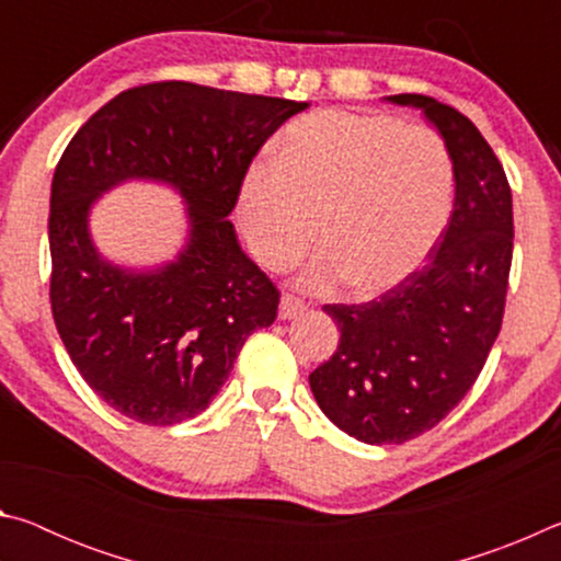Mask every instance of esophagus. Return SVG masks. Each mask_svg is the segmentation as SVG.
I'll return each instance as SVG.
<instances>
[{"label":"esophagus","instance_id":"esophagus-1","mask_svg":"<svg viewBox=\"0 0 561 561\" xmlns=\"http://www.w3.org/2000/svg\"><path fill=\"white\" fill-rule=\"evenodd\" d=\"M304 311H307V304L294 297V294H284L279 301V319H297Z\"/></svg>","mask_w":561,"mask_h":561}]
</instances>
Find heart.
Masks as SVG:
<instances>
[{
    "label": "heart",
    "instance_id": "1",
    "mask_svg": "<svg viewBox=\"0 0 561 561\" xmlns=\"http://www.w3.org/2000/svg\"><path fill=\"white\" fill-rule=\"evenodd\" d=\"M277 150L247 170L237 217L270 270L291 267L314 237L321 254L301 274L304 287H393L448 225L453 163L428 128L329 108L294 121Z\"/></svg>",
    "mask_w": 561,
    "mask_h": 561
}]
</instances>
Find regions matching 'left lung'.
Instances as JSON below:
<instances>
[{
  "label": "left lung",
  "mask_w": 561,
  "mask_h": 561,
  "mask_svg": "<svg viewBox=\"0 0 561 561\" xmlns=\"http://www.w3.org/2000/svg\"><path fill=\"white\" fill-rule=\"evenodd\" d=\"M425 113L448 148L453 215L428 264L366 304H327L339 348L309 376L331 423L368 445L431 431L470 391L502 327L512 264L505 170L470 118L421 93L388 96Z\"/></svg>",
  "instance_id": "1"
}]
</instances>
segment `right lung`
Here are the masks:
<instances>
[{
    "instance_id": "obj_1",
    "label": "right lung",
    "mask_w": 561,
    "mask_h": 561,
    "mask_svg": "<svg viewBox=\"0 0 561 561\" xmlns=\"http://www.w3.org/2000/svg\"><path fill=\"white\" fill-rule=\"evenodd\" d=\"M307 101L187 81L118 93L83 123L51 180V314L66 351L111 408L146 425L195 417L247 336L277 319L279 291L242 252L227 215L252 158ZM126 179H153L188 205V242L156 271L95 250L90 207Z\"/></svg>"
}]
</instances>
